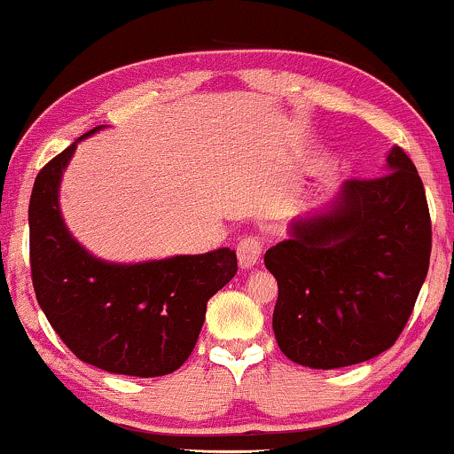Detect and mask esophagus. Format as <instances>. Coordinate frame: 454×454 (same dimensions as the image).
<instances>
[{
  "label": "esophagus",
  "mask_w": 454,
  "mask_h": 454,
  "mask_svg": "<svg viewBox=\"0 0 454 454\" xmlns=\"http://www.w3.org/2000/svg\"><path fill=\"white\" fill-rule=\"evenodd\" d=\"M261 253H262L261 239L244 238L242 242L238 244L239 267H242V270H250V267H254L256 262H259V259H261Z\"/></svg>",
  "instance_id": "esophagus-1"
}]
</instances>
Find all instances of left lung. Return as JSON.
Instances as JSON below:
<instances>
[{
  "label": "left lung",
  "mask_w": 454,
  "mask_h": 454,
  "mask_svg": "<svg viewBox=\"0 0 454 454\" xmlns=\"http://www.w3.org/2000/svg\"><path fill=\"white\" fill-rule=\"evenodd\" d=\"M432 223L415 164L400 147L383 176L345 181L330 204L294 218L265 253L278 279L273 333L301 366L360 364L395 343L429 270Z\"/></svg>",
  "instance_id": "left-lung-1"
}]
</instances>
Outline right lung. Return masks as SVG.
Listing matches in <instances>:
<instances>
[{
  "mask_svg": "<svg viewBox=\"0 0 454 454\" xmlns=\"http://www.w3.org/2000/svg\"><path fill=\"white\" fill-rule=\"evenodd\" d=\"M103 128L77 138L35 178L33 288L56 334L82 362L128 377H161L192 356L206 303L236 276V250L115 262L83 248L60 212V183L77 143Z\"/></svg>",
  "mask_w": 454,
  "mask_h": 454,
  "instance_id": "add662e5",
  "label": "right lung"
}]
</instances>
